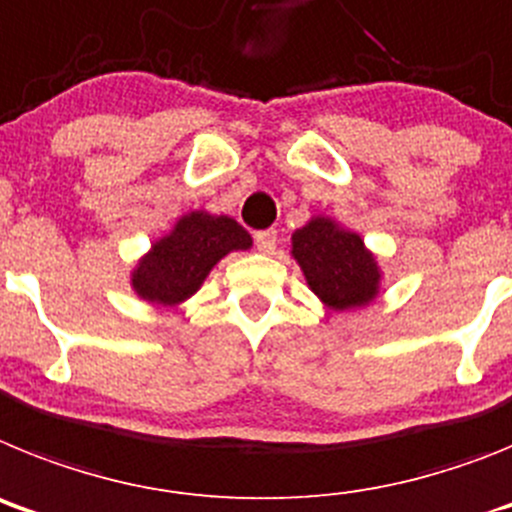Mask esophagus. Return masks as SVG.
Segmentation results:
<instances>
[{
	"label": "esophagus",
	"instance_id": "esophagus-1",
	"mask_svg": "<svg viewBox=\"0 0 512 512\" xmlns=\"http://www.w3.org/2000/svg\"><path fill=\"white\" fill-rule=\"evenodd\" d=\"M275 242H278V231L275 229H265V231H257L255 234V244L260 252H273L275 250Z\"/></svg>",
	"mask_w": 512,
	"mask_h": 512
}]
</instances>
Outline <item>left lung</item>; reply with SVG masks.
Masks as SVG:
<instances>
[{"mask_svg": "<svg viewBox=\"0 0 512 512\" xmlns=\"http://www.w3.org/2000/svg\"><path fill=\"white\" fill-rule=\"evenodd\" d=\"M291 255L304 270L309 288L335 311L358 309L379 296V262L355 231L314 216L293 231Z\"/></svg>", "mask_w": 512, "mask_h": 512, "instance_id": "8db88e82", "label": "left lung"}]
</instances>
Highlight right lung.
<instances>
[{"label": "right lung", "instance_id": "add662e5", "mask_svg": "<svg viewBox=\"0 0 512 512\" xmlns=\"http://www.w3.org/2000/svg\"><path fill=\"white\" fill-rule=\"evenodd\" d=\"M250 247V234L229 216L185 213L170 234L151 244V250L141 257L131 286L144 301L177 306L201 288L221 257Z\"/></svg>", "mask_w": 512, "mask_h": 512}]
</instances>
